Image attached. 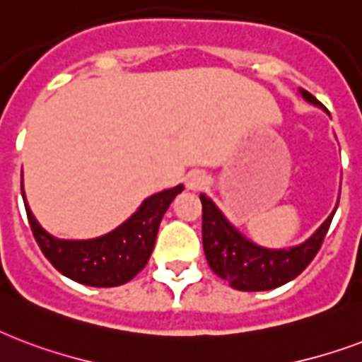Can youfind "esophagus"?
Returning a JSON list of instances; mask_svg holds the SVG:
<instances>
[{
    "label": "esophagus",
    "mask_w": 362,
    "mask_h": 362,
    "mask_svg": "<svg viewBox=\"0 0 362 362\" xmlns=\"http://www.w3.org/2000/svg\"><path fill=\"white\" fill-rule=\"evenodd\" d=\"M207 175L204 172H190L187 175V189L190 190H200L204 187H207Z\"/></svg>",
    "instance_id": "esophagus-1"
}]
</instances>
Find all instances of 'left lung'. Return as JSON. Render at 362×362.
<instances>
[{
  "label": "left lung",
  "mask_w": 362,
  "mask_h": 362,
  "mask_svg": "<svg viewBox=\"0 0 362 362\" xmlns=\"http://www.w3.org/2000/svg\"><path fill=\"white\" fill-rule=\"evenodd\" d=\"M302 96L315 105H323L310 92L302 90ZM200 200L202 242L207 264L238 291H270L300 276L319 253L336 213L325 221L306 243L293 249L272 251L245 240L209 198L200 194Z\"/></svg>",
  "instance_id": "8db88e82"
}]
</instances>
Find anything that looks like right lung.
<instances>
[{"label":"right lung","instance_id":"add662e5","mask_svg":"<svg viewBox=\"0 0 362 362\" xmlns=\"http://www.w3.org/2000/svg\"><path fill=\"white\" fill-rule=\"evenodd\" d=\"M181 190L183 187L179 185L175 189L153 194L117 230L86 242L56 240L37 225L26 202L24 206L33 238L56 270L83 285L117 287L130 281L137 272L145 268L155 247L162 217Z\"/></svg>","mask_w":362,"mask_h":362}]
</instances>
